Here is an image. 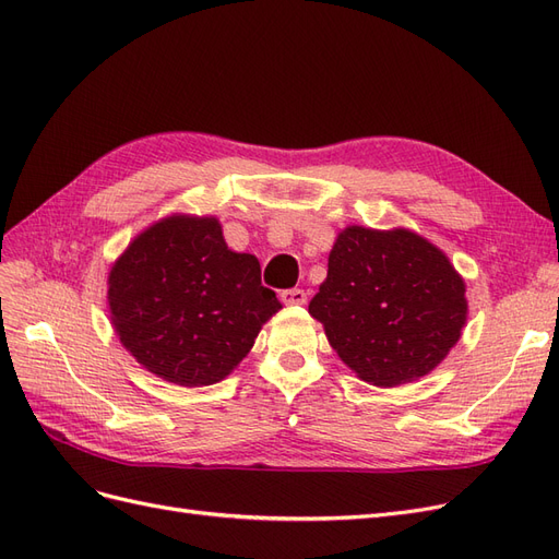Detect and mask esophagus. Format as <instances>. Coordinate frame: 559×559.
Returning <instances> with one entry per match:
<instances>
[{
	"instance_id": "34e87169",
	"label": "esophagus",
	"mask_w": 559,
	"mask_h": 559,
	"mask_svg": "<svg viewBox=\"0 0 559 559\" xmlns=\"http://www.w3.org/2000/svg\"><path fill=\"white\" fill-rule=\"evenodd\" d=\"M284 306H306L308 302V294L302 289H286L280 294Z\"/></svg>"
}]
</instances>
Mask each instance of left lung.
I'll return each mask as SVG.
<instances>
[{
	"label": "left lung",
	"instance_id": "1",
	"mask_svg": "<svg viewBox=\"0 0 559 559\" xmlns=\"http://www.w3.org/2000/svg\"><path fill=\"white\" fill-rule=\"evenodd\" d=\"M310 314L359 380L399 386L429 376L460 343L466 282L443 249L411 228L347 226Z\"/></svg>",
	"mask_w": 559,
	"mask_h": 559
}]
</instances>
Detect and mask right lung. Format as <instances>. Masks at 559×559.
<instances>
[{"label": "right lung", "instance_id": "right-lung-1", "mask_svg": "<svg viewBox=\"0 0 559 559\" xmlns=\"http://www.w3.org/2000/svg\"><path fill=\"white\" fill-rule=\"evenodd\" d=\"M109 321L142 368L179 386L228 378L273 314L251 253L228 249L216 216L167 214L128 242L107 277Z\"/></svg>", "mask_w": 559, "mask_h": 559}]
</instances>
